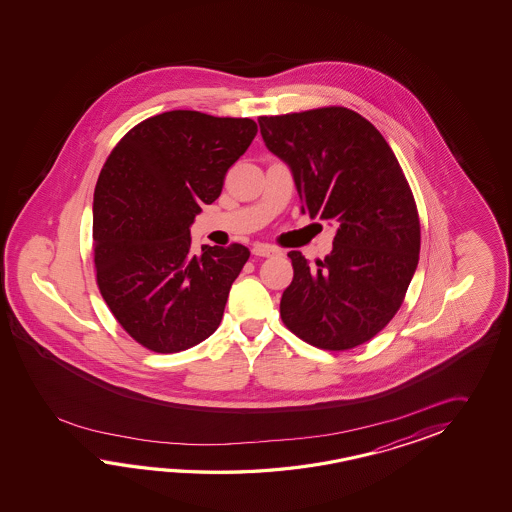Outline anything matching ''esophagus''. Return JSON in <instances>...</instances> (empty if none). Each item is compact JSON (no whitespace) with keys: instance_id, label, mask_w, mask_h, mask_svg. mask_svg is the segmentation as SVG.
<instances>
[{"instance_id":"esophagus-1","label":"esophagus","mask_w":512,"mask_h":512,"mask_svg":"<svg viewBox=\"0 0 512 512\" xmlns=\"http://www.w3.org/2000/svg\"><path fill=\"white\" fill-rule=\"evenodd\" d=\"M278 249L276 247H272V245H263V243H256L254 247H252V254L254 256H261V258H269V256H274V254H278Z\"/></svg>"}]
</instances>
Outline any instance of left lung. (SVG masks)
<instances>
[{
    "instance_id": "1",
    "label": "left lung",
    "mask_w": 512,
    "mask_h": 512,
    "mask_svg": "<svg viewBox=\"0 0 512 512\" xmlns=\"http://www.w3.org/2000/svg\"><path fill=\"white\" fill-rule=\"evenodd\" d=\"M258 122L265 146L293 172L302 214L338 227L316 265L287 254L294 276L283 324L315 348H357L399 311L417 269L421 225L403 168L370 120L342 106Z\"/></svg>"
}]
</instances>
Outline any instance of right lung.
<instances>
[{"mask_svg":"<svg viewBox=\"0 0 512 512\" xmlns=\"http://www.w3.org/2000/svg\"><path fill=\"white\" fill-rule=\"evenodd\" d=\"M258 126L175 109L142 120L109 153L93 197L98 289L144 348L177 353L210 337L251 252L192 251L190 225L218 199Z\"/></svg>","mask_w":512,"mask_h":512,"instance_id":"add662e5","label":"right lung"}]
</instances>
